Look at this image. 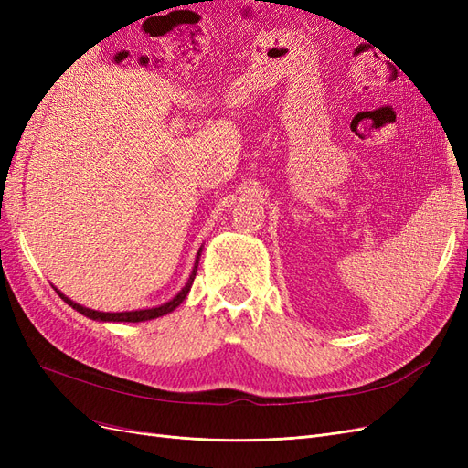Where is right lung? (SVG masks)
<instances>
[{"instance_id":"right-lung-1","label":"right lung","mask_w":468,"mask_h":468,"mask_svg":"<svg viewBox=\"0 0 468 468\" xmlns=\"http://www.w3.org/2000/svg\"><path fill=\"white\" fill-rule=\"evenodd\" d=\"M201 253H203V244L199 248V251H197V258H195V263H193V269L189 273V279L186 285H183V289L174 296V299H169L162 304H155V306H146V308H134V310H117V313H107V310H95V308H88L83 306L72 299H68V296L54 287V291L58 292L60 299L64 303H68L72 308H76L80 314L88 316L91 320H101V322H146V320H154V318H160L167 313H172V310H176L183 301H186L187 292L191 291V285H193V279L197 275V267H199V260H201Z\"/></svg>"}]
</instances>
